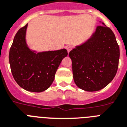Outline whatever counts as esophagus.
<instances>
[{"label":"esophagus","instance_id":"obj_1","mask_svg":"<svg viewBox=\"0 0 127 127\" xmlns=\"http://www.w3.org/2000/svg\"><path fill=\"white\" fill-rule=\"evenodd\" d=\"M65 48H66V49L67 50V52H68V53L71 51V50L72 48H73V47H72L71 46H67Z\"/></svg>","mask_w":127,"mask_h":127}]
</instances>
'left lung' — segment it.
I'll list each match as a JSON object with an SVG mask.
<instances>
[{
  "label": "left lung",
  "mask_w": 127,
  "mask_h": 127,
  "mask_svg": "<svg viewBox=\"0 0 127 127\" xmlns=\"http://www.w3.org/2000/svg\"><path fill=\"white\" fill-rule=\"evenodd\" d=\"M102 24L89 40L69 53L75 83L85 91L104 89L115 77L118 69L119 46L111 29Z\"/></svg>",
  "instance_id": "obj_1"
}]
</instances>
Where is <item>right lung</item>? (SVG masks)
<instances>
[{
	"label": "right lung",
	"mask_w": 127,
	"mask_h": 127,
	"mask_svg": "<svg viewBox=\"0 0 127 127\" xmlns=\"http://www.w3.org/2000/svg\"><path fill=\"white\" fill-rule=\"evenodd\" d=\"M27 24L18 30L9 52V62L14 79L27 91L41 92L50 87L59 65L68 53L66 49L36 53L27 46Z\"/></svg>",
	"instance_id": "right-lung-1"
}]
</instances>
